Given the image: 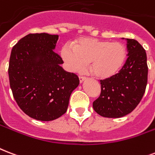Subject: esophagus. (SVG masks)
I'll return each mask as SVG.
<instances>
[{
  "label": "esophagus",
  "instance_id": "esophagus-1",
  "mask_svg": "<svg viewBox=\"0 0 155 155\" xmlns=\"http://www.w3.org/2000/svg\"><path fill=\"white\" fill-rule=\"evenodd\" d=\"M79 79H80V83H83L84 81V80H86V78L84 77V76H80V78H79Z\"/></svg>",
  "mask_w": 155,
  "mask_h": 155
}]
</instances>
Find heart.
<instances>
[{"label":"heart","instance_id":"1","mask_svg":"<svg viewBox=\"0 0 155 155\" xmlns=\"http://www.w3.org/2000/svg\"><path fill=\"white\" fill-rule=\"evenodd\" d=\"M62 58L71 72H82L88 63L89 72L93 76L106 79L117 74L124 67L127 50L120 42L84 37L75 41L73 49L64 46Z\"/></svg>","mask_w":155,"mask_h":155}]
</instances>
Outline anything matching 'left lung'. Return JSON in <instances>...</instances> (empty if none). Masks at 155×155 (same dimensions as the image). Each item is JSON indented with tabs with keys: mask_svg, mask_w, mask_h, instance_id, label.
<instances>
[{
	"mask_svg": "<svg viewBox=\"0 0 155 155\" xmlns=\"http://www.w3.org/2000/svg\"><path fill=\"white\" fill-rule=\"evenodd\" d=\"M126 41L127 58L124 67L111 77L100 80L101 94L93 106L101 116H125L140 103L146 91L148 76L146 50L136 40Z\"/></svg>",
	"mask_w": 155,
	"mask_h": 155,
	"instance_id": "8db88e82",
	"label": "left lung"
}]
</instances>
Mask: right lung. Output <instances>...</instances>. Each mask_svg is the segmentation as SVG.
Wrapping results in <instances>:
<instances>
[{
  "instance_id": "add662e5",
  "label": "right lung",
  "mask_w": 155,
  "mask_h": 155,
  "mask_svg": "<svg viewBox=\"0 0 155 155\" xmlns=\"http://www.w3.org/2000/svg\"><path fill=\"white\" fill-rule=\"evenodd\" d=\"M58 35L28 34L18 41L9 58V85L20 109L41 121H51L66 113L71 94L80 80L67 72L54 52Z\"/></svg>"
}]
</instances>
